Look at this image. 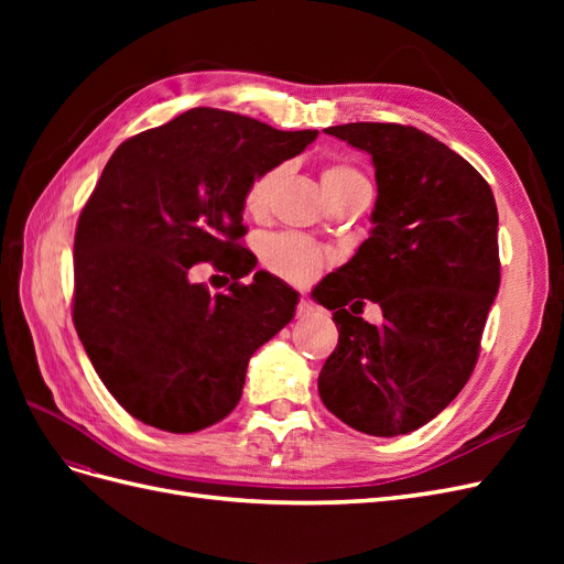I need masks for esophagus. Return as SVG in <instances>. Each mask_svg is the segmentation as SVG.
I'll return each instance as SVG.
<instances>
[{
  "mask_svg": "<svg viewBox=\"0 0 564 564\" xmlns=\"http://www.w3.org/2000/svg\"><path fill=\"white\" fill-rule=\"evenodd\" d=\"M315 313V303L311 299H301L296 305V315L299 317H311Z\"/></svg>",
  "mask_w": 564,
  "mask_h": 564,
  "instance_id": "esophagus-1",
  "label": "esophagus"
}]
</instances>
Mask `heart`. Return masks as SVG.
Instances as JSON below:
<instances>
[{
	"label": "heart",
	"mask_w": 564,
	"mask_h": 564,
	"mask_svg": "<svg viewBox=\"0 0 564 564\" xmlns=\"http://www.w3.org/2000/svg\"><path fill=\"white\" fill-rule=\"evenodd\" d=\"M278 178H280V169H268V172H261L259 176L251 178L245 193V209L251 216L265 214L272 191H275L278 185ZM319 183H322L324 197L357 191V187H369V181L365 178L360 169L344 162H334L324 166L319 174ZM261 259H263V265L270 272H275L278 278L294 284H303L319 275L322 268L329 261V253L319 249L317 245H313L311 240H305L301 235L282 232L263 240Z\"/></svg>",
	"instance_id": "heart-1"
}]
</instances>
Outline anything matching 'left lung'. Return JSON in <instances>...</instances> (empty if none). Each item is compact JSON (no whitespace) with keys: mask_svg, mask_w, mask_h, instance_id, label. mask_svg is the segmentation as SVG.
Segmentation results:
<instances>
[{"mask_svg":"<svg viewBox=\"0 0 564 564\" xmlns=\"http://www.w3.org/2000/svg\"><path fill=\"white\" fill-rule=\"evenodd\" d=\"M324 131L369 152L379 197L367 240L313 292L338 327L317 390L350 429L395 437L435 419L475 369L501 282L497 202L431 133L381 122ZM365 300L382 305L381 328L359 317Z\"/></svg>","mask_w":564,"mask_h":564,"instance_id":"left-lung-1","label":"left lung"}]
</instances>
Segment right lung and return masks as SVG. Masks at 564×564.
<instances>
[{
  "instance_id": "1",
  "label": "right lung",
  "mask_w": 564,
  "mask_h": 564,
  "mask_svg": "<svg viewBox=\"0 0 564 564\" xmlns=\"http://www.w3.org/2000/svg\"><path fill=\"white\" fill-rule=\"evenodd\" d=\"M317 131H280L195 108L119 145L77 220L73 322L127 412L152 429L195 433L242 398L249 357L292 322L299 294L270 272L251 284L240 245L253 176L296 158ZM212 260L228 295L186 272Z\"/></svg>"
}]
</instances>
